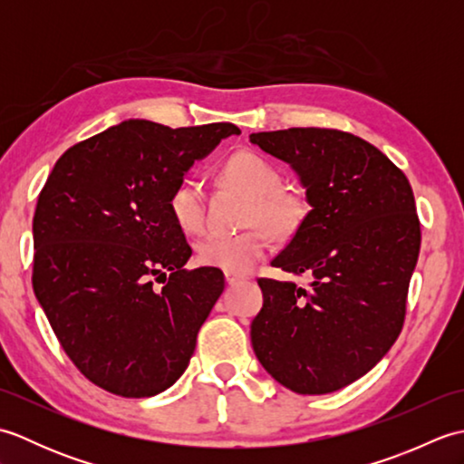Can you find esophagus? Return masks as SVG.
Segmentation results:
<instances>
[{"mask_svg":"<svg viewBox=\"0 0 464 464\" xmlns=\"http://www.w3.org/2000/svg\"><path fill=\"white\" fill-rule=\"evenodd\" d=\"M225 281H227V285H237V283L245 281V277L237 273H225Z\"/></svg>","mask_w":464,"mask_h":464,"instance_id":"esophagus-1","label":"esophagus"}]
</instances>
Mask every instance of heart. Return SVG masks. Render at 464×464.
Segmentation results:
<instances>
[{
  "instance_id": "heart-1",
  "label": "heart",
  "mask_w": 464,
  "mask_h": 464,
  "mask_svg": "<svg viewBox=\"0 0 464 464\" xmlns=\"http://www.w3.org/2000/svg\"><path fill=\"white\" fill-rule=\"evenodd\" d=\"M221 179L247 197L243 221L245 225H261L273 235L295 233L307 217L304 197L283 187L277 167L259 153L237 151L221 165ZM169 213L175 223L187 233L201 231L205 221L203 189L193 179H183L169 195ZM261 227L237 235L209 233L197 243V259L207 267L225 273H247L269 249V237Z\"/></svg>"
}]
</instances>
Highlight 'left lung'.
I'll use <instances>...</instances> for the list:
<instances>
[{
	"label": "left lung",
	"instance_id": "1",
	"mask_svg": "<svg viewBox=\"0 0 464 464\" xmlns=\"http://www.w3.org/2000/svg\"><path fill=\"white\" fill-rule=\"evenodd\" d=\"M289 163L311 211L271 261L309 287L259 279L251 343L271 377L299 395H327L369 372L405 323L420 249L411 183L361 137L321 127L249 135Z\"/></svg>",
	"mask_w": 464,
	"mask_h": 464
}]
</instances>
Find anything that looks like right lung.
<instances>
[{"label":"right lung","mask_w":464,"mask_h":464,"mask_svg":"<svg viewBox=\"0 0 464 464\" xmlns=\"http://www.w3.org/2000/svg\"><path fill=\"white\" fill-rule=\"evenodd\" d=\"M239 133L130 120L69 147L49 173L34 215V291L97 387L153 397L189 364L225 277L185 269L191 247L167 201L195 161Z\"/></svg>","instance_id":"1"}]
</instances>
